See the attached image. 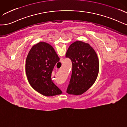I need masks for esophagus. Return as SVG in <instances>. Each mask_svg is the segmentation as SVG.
<instances>
[{
    "instance_id": "esophagus-1",
    "label": "esophagus",
    "mask_w": 127,
    "mask_h": 127,
    "mask_svg": "<svg viewBox=\"0 0 127 127\" xmlns=\"http://www.w3.org/2000/svg\"><path fill=\"white\" fill-rule=\"evenodd\" d=\"M56 68V69H57V68Z\"/></svg>"
}]
</instances>
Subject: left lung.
Segmentation results:
<instances>
[{
	"label": "left lung",
	"instance_id": "obj_1",
	"mask_svg": "<svg viewBox=\"0 0 127 127\" xmlns=\"http://www.w3.org/2000/svg\"><path fill=\"white\" fill-rule=\"evenodd\" d=\"M66 58L71 59L72 72L66 92L81 95L95 82L99 70L98 57L88 43L76 41L69 46Z\"/></svg>",
	"mask_w": 127,
	"mask_h": 127
}]
</instances>
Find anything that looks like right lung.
Segmentation results:
<instances>
[{"mask_svg":"<svg viewBox=\"0 0 127 127\" xmlns=\"http://www.w3.org/2000/svg\"><path fill=\"white\" fill-rule=\"evenodd\" d=\"M59 61L54 49L44 42L34 45L28 53L25 65L28 81L32 88L43 95L62 93L51 79L53 69Z\"/></svg>","mask_w":127,"mask_h":127,"instance_id":"1","label":"right lung"}]
</instances>
